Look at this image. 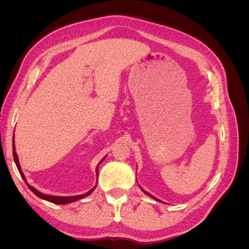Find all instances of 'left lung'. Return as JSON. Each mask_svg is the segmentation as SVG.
<instances>
[{
  "label": "left lung",
  "instance_id": "left-lung-1",
  "mask_svg": "<svg viewBox=\"0 0 249 249\" xmlns=\"http://www.w3.org/2000/svg\"><path fill=\"white\" fill-rule=\"evenodd\" d=\"M139 187H140V186H139ZM140 189H141V190H142V191H143V192H144V193H145V194H146V195H148V196H150V197H152V198H154V199H155V200H157V201H161V200H160V199H158V198H156V197H155V196H153V195H152V194H149V193H148V192H146V191H145V190H143V189H142V188H141V187H140Z\"/></svg>",
  "mask_w": 249,
  "mask_h": 249
}]
</instances>
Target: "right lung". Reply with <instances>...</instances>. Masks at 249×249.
Wrapping results in <instances>:
<instances>
[{
  "label": "right lung",
  "mask_w": 249,
  "mask_h": 249,
  "mask_svg": "<svg viewBox=\"0 0 249 249\" xmlns=\"http://www.w3.org/2000/svg\"><path fill=\"white\" fill-rule=\"evenodd\" d=\"M12 149H13V159H14V162H16L17 167H18V171H19V173H20V177H21L22 179H24L25 182H26V184H27L29 189L31 190L35 195H37V196L42 198V199H44V200H48V201H50V202L56 203V205H66V203H71V202H73V201H77V200H79V199H81V198H83V197L88 196V195L91 194V193L94 191V189H95V186H94V187L92 188V189L89 190L87 193L81 194V195H76V196H55V195L42 194V193H40L38 190L35 189L34 187H32L31 185H29V184L27 183V180H26V178H25V176H24V173H22V171H21L20 165H19V161H18V155H17V152H16V145H14V135H13V139H12ZM105 158H106V157H105ZM105 158H103L102 161L99 163V165L105 160ZM96 175H99V167H96Z\"/></svg>",
  "instance_id": "right-lung-1"
}]
</instances>
